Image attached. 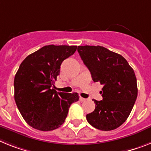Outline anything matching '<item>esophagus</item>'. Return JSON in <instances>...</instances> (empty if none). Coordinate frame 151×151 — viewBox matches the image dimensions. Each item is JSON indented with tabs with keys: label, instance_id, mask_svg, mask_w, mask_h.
I'll list each match as a JSON object with an SVG mask.
<instances>
[{
	"label": "esophagus",
	"instance_id": "1",
	"mask_svg": "<svg viewBox=\"0 0 151 151\" xmlns=\"http://www.w3.org/2000/svg\"><path fill=\"white\" fill-rule=\"evenodd\" d=\"M80 101H81V102H83V101H87V99H85V98H83V97H80Z\"/></svg>",
	"mask_w": 151,
	"mask_h": 151
}]
</instances>
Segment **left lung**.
I'll return each instance as SVG.
<instances>
[{"label": "left lung", "instance_id": "1", "mask_svg": "<svg viewBox=\"0 0 151 151\" xmlns=\"http://www.w3.org/2000/svg\"><path fill=\"white\" fill-rule=\"evenodd\" d=\"M78 51L93 82L104 85L103 100H93L95 110L87 114V121L98 130H114L126 121L137 97L134 70L121 54L104 47L78 46Z\"/></svg>", "mask_w": 151, "mask_h": 151}]
</instances>
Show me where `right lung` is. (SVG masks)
Segmentation results:
<instances>
[{"mask_svg": "<svg viewBox=\"0 0 151 151\" xmlns=\"http://www.w3.org/2000/svg\"><path fill=\"white\" fill-rule=\"evenodd\" d=\"M77 46L47 45L23 60L14 77V100L27 124L43 131L60 127L78 93L57 91L54 82L62 62L74 54Z\"/></svg>", "mask_w": 151, "mask_h": 151, "instance_id": "obj_1", "label": "right lung"}]
</instances>
